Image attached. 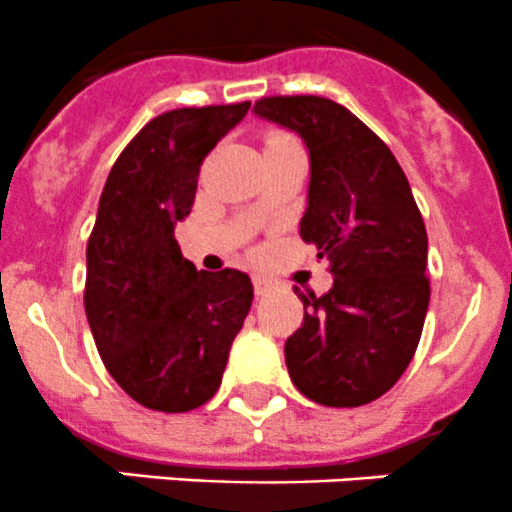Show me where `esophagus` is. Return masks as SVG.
Masks as SVG:
<instances>
[{
  "label": "esophagus",
  "instance_id": "obj_1",
  "mask_svg": "<svg viewBox=\"0 0 512 512\" xmlns=\"http://www.w3.org/2000/svg\"><path fill=\"white\" fill-rule=\"evenodd\" d=\"M271 288H273V283L266 281V278H261V276L254 278V291H256V296H266V293L271 291Z\"/></svg>",
  "mask_w": 512,
  "mask_h": 512
}]
</instances>
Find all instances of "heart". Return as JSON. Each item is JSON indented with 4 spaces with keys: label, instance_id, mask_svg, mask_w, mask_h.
I'll list each match as a JSON object with an SVG mask.
<instances>
[{
    "label": "heart",
    "instance_id": "obj_1",
    "mask_svg": "<svg viewBox=\"0 0 512 512\" xmlns=\"http://www.w3.org/2000/svg\"><path fill=\"white\" fill-rule=\"evenodd\" d=\"M278 141H293V139H288V136H283V134H271L266 139V144H278Z\"/></svg>",
    "mask_w": 512,
    "mask_h": 512
}]
</instances>
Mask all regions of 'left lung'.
I'll list each match as a JSON object with an SVG mask.
<instances>
[{"instance_id": "left-lung-1", "label": "left lung", "mask_w": 512, "mask_h": 512, "mask_svg": "<svg viewBox=\"0 0 512 512\" xmlns=\"http://www.w3.org/2000/svg\"><path fill=\"white\" fill-rule=\"evenodd\" d=\"M254 114L306 144L301 239L333 273L321 298L296 288L306 313L283 348L291 381L321 406H366L403 376L428 313V234L411 184L391 149L336 101L268 96Z\"/></svg>"}]
</instances>
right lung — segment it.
I'll return each mask as SVG.
<instances>
[{
	"label": "right lung",
	"instance_id": "right-lung-1",
	"mask_svg": "<svg viewBox=\"0 0 512 512\" xmlns=\"http://www.w3.org/2000/svg\"><path fill=\"white\" fill-rule=\"evenodd\" d=\"M249 106L156 116L101 191L86 244V321L111 378L151 411L186 413L214 398L254 301L246 273L196 271L174 239L194 206L201 161Z\"/></svg>",
	"mask_w": 512,
	"mask_h": 512
}]
</instances>
